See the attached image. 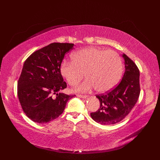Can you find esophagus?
I'll list each match as a JSON object with an SVG mask.
<instances>
[{
    "mask_svg": "<svg viewBox=\"0 0 160 160\" xmlns=\"http://www.w3.org/2000/svg\"><path fill=\"white\" fill-rule=\"evenodd\" d=\"M77 97H80V98H86L88 97V95H77Z\"/></svg>",
    "mask_w": 160,
    "mask_h": 160,
    "instance_id": "obj_1",
    "label": "esophagus"
}]
</instances>
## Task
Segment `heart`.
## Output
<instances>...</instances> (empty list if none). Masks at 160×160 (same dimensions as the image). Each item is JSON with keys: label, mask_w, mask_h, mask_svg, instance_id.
I'll return each instance as SVG.
<instances>
[{"label": "heart", "mask_w": 160, "mask_h": 160, "mask_svg": "<svg viewBox=\"0 0 160 160\" xmlns=\"http://www.w3.org/2000/svg\"><path fill=\"white\" fill-rule=\"evenodd\" d=\"M72 61L63 60L60 73L71 86H76L84 78L88 79L77 88L88 91L95 88L103 93L112 89L121 78L122 62L119 54L113 50L89 47L81 49L72 56Z\"/></svg>", "instance_id": "heart-1"}]
</instances>
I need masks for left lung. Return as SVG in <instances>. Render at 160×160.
<instances>
[{
  "label": "left lung",
  "mask_w": 160,
  "mask_h": 160,
  "mask_svg": "<svg viewBox=\"0 0 160 160\" xmlns=\"http://www.w3.org/2000/svg\"><path fill=\"white\" fill-rule=\"evenodd\" d=\"M122 57L125 71L122 80L111 91L96 95L100 107L97 112L91 113L92 119L103 125H112L123 120L132 111L139 97V70L125 54Z\"/></svg>",
  "instance_id": "1"
}]
</instances>
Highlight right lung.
I'll list each match as a JSON object with an SVG mask.
<instances>
[{"instance_id": "right-lung-1", "label": "right lung", "mask_w": 160, "mask_h": 160, "mask_svg": "<svg viewBox=\"0 0 160 160\" xmlns=\"http://www.w3.org/2000/svg\"><path fill=\"white\" fill-rule=\"evenodd\" d=\"M72 43H53L33 52L24 62L18 82V95L24 113L32 121L45 124L58 118L75 95L59 93L67 88L60 67Z\"/></svg>"}]
</instances>
